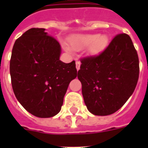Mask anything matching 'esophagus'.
Returning a JSON list of instances; mask_svg holds the SVG:
<instances>
[{
    "label": "esophagus",
    "instance_id": "obj_1",
    "mask_svg": "<svg viewBox=\"0 0 148 148\" xmlns=\"http://www.w3.org/2000/svg\"><path fill=\"white\" fill-rule=\"evenodd\" d=\"M80 67H81V61L80 60H76V68L77 70L78 71L80 69Z\"/></svg>",
    "mask_w": 148,
    "mask_h": 148
}]
</instances>
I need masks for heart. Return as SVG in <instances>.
I'll use <instances>...</instances> for the list:
<instances>
[{"label": "heart", "mask_w": 148, "mask_h": 148, "mask_svg": "<svg viewBox=\"0 0 148 148\" xmlns=\"http://www.w3.org/2000/svg\"><path fill=\"white\" fill-rule=\"evenodd\" d=\"M109 44L108 37L105 34H77L71 39V45L73 50L81 51L88 47V53L90 55H97L105 50ZM66 51L71 53L72 50L64 46Z\"/></svg>", "instance_id": "heart-1"}]
</instances>
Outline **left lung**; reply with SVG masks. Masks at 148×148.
Returning a JSON list of instances; mask_svg holds the SVG:
<instances>
[{"mask_svg": "<svg viewBox=\"0 0 148 148\" xmlns=\"http://www.w3.org/2000/svg\"><path fill=\"white\" fill-rule=\"evenodd\" d=\"M77 77L88 110L97 116L118 110L133 94L139 77V60L129 35L115 36L99 55L81 59Z\"/></svg>", "mask_w": 148, "mask_h": 148, "instance_id": "left-lung-1", "label": "left lung"}]
</instances>
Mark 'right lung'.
Here are the masks:
<instances>
[{"label":"right lung","mask_w":148,"mask_h":148,"mask_svg":"<svg viewBox=\"0 0 148 148\" xmlns=\"http://www.w3.org/2000/svg\"><path fill=\"white\" fill-rule=\"evenodd\" d=\"M61 47L45 28H31L17 38L10 61L15 97L31 114H58L70 82L76 78L75 61L60 60Z\"/></svg>","instance_id":"add662e5"}]
</instances>
